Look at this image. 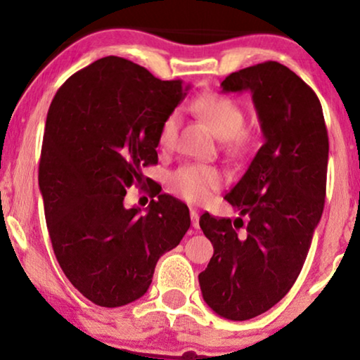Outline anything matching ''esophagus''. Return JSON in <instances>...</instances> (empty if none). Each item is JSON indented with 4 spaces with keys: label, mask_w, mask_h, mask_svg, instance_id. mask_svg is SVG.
<instances>
[{
    "label": "esophagus",
    "mask_w": 360,
    "mask_h": 360,
    "mask_svg": "<svg viewBox=\"0 0 360 360\" xmlns=\"http://www.w3.org/2000/svg\"><path fill=\"white\" fill-rule=\"evenodd\" d=\"M190 218H191V226H193L195 229H198L200 228V214H198V211L190 210Z\"/></svg>",
    "instance_id": "1"
}]
</instances>
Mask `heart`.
Masks as SVG:
<instances>
[{"mask_svg": "<svg viewBox=\"0 0 360 360\" xmlns=\"http://www.w3.org/2000/svg\"><path fill=\"white\" fill-rule=\"evenodd\" d=\"M195 110L210 122L213 131L231 150H245L250 144V136L244 126V111L238 103L228 96L210 93L195 101ZM180 126L179 111H172L160 122L159 142L162 147H172L176 139ZM223 185V175L214 167L188 164L180 167L170 175V188L175 195L190 203H205Z\"/></svg>", "mask_w": 360, "mask_h": 360, "instance_id": "obj_1", "label": "heart"}]
</instances>
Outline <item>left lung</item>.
<instances>
[{
    "instance_id": "1",
    "label": "left lung",
    "mask_w": 360,
    "mask_h": 360,
    "mask_svg": "<svg viewBox=\"0 0 360 360\" xmlns=\"http://www.w3.org/2000/svg\"><path fill=\"white\" fill-rule=\"evenodd\" d=\"M221 88L250 91L264 144L224 196L239 218H200L214 254L198 280L216 314L245 321L277 304L302 272L324 208L329 141L316 93L282 63L243 68Z\"/></svg>"
}]
</instances>
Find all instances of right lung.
I'll list each match as a JSON object with an SVG mask.
<instances>
[{"mask_svg": "<svg viewBox=\"0 0 360 360\" xmlns=\"http://www.w3.org/2000/svg\"><path fill=\"white\" fill-rule=\"evenodd\" d=\"M188 90L110 56L73 73L49 108L39 164L49 236L65 277L98 307L141 298L190 228L188 206L160 190L146 214L124 206L157 164L160 122Z\"/></svg>", "mask_w": 360, "mask_h": 360, "instance_id": "obj_1", "label": "right lung"}]
</instances>
